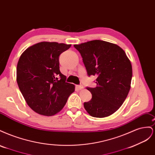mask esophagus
Returning a JSON list of instances; mask_svg holds the SVG:
<instances>
[{
  "instance_id": "34e87169",
  "label": "esophagus",
  "mask_w": 155,
  "mask_h": 155,
  "mask_svg": "<svg viewBox=\"0 0 155 155\" xmlns=\"http://www.w3.org/2000/svg\"><path fill=\"white\" fill-rule=\"evenodd\" d=\"M76 88L79 91H81V90H82V89H83V87L82 85H77Z\"/></svg>"
}]
</instances>
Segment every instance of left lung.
I'll return each mask as SVG.
<instances>
[{
	"instance_id": "8db88e82",
	"label": "left lung",
	"mask_w": 155,
	"mask_h": 155,
	"mask_svg": "<svg viewBox=\"0 0 155 155\" xmlns=\"http://www.w3.org/2000/svg\"><path fill=\"white\" fill-rule=\"evenodd\" d=\"M81 54L88 76H97L95 88H87L91 100L84 103L88 113L104 118L118 110L130 88L132 65L124 50L116 44L93 40L74 45Z\"/></svg>"
}]
</instances>
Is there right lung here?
Segmentation results:
<instances>
[{
	"instance_id": "right-lung-1",
	"label": "right lung",
	"mask_w": 155,
	"mask_h": 155,
	"mask_svg": "<svg viewBox=\"0 0 155 155\" xmlns=\"http://www.w3.org/2000/svg\"><path fill=\"white\" fill-rule=\"evenodd\" d=\"M71 45L41 42L23 51L17 66V82L26 102L39 114L51 116L63 109L75 91L60 72L59 56Z\"/></svg>"
}]
</instances>
